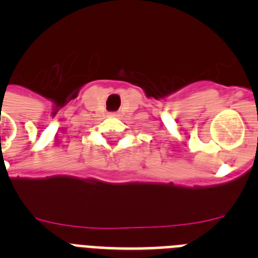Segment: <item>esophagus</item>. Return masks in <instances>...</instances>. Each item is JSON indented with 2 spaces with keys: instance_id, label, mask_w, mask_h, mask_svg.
I'll list each match as a JSON object with an SVG mask.
<instances>
[{
  "instance_id": "34e87169",
  "label": "esophagus",
  "mask_w": 258,
  "mask_h": 258,
  "mask_svg": "<svg viewBox=\"0 0 258 258\" xmlns=\"http://www.w3.org/2000/svg\"><path fill=\"white\" fill-rule=\"evenodd\" d=\"M113 115H115V113H113Z\"/></svg>"
}]
</instances>
